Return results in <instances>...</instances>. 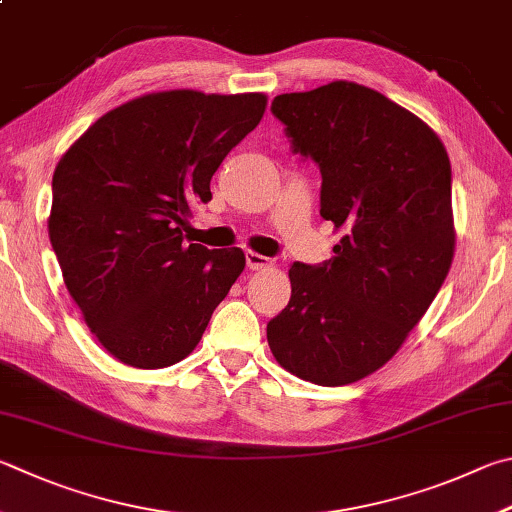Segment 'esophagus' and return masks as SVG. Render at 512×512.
Segmentation results:
<instances>
[{
  "label": "esophagus",
  "mask_w": 512,
  "mask_h": 512,
  "mask_svg": "<svg viewBox=\"0 0 512 512\" xmlns=\"http://www.w3.org/2000/svg\"><path fill=\"white\" fill-rule=\"evenodd\" d=\"M246 264H248L250 271H262V268L271 266V259L264 257V255H259V253H253V250H248V253H246Z\"/></svg>",
  "instance_id": "34e87169"
}]
</instances>
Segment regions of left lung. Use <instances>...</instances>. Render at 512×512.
Here are the masks:
<instances>
[{
	"instance_id": "left-lung-1",
	"label": "left lung",
	"mask_w": 512,
	"mask_h": 512,
	"mask_svg": "<svg viewBox=\"0 0 512 512\" xmlns=\"http://www.w3.org/2000/svg\"><path fill=\"white\" fill-rule=\"evenodd\" d=\"M271 111L293 152L318 163L320 215L342 239L329 262L288 268L291 300L268 322V347L309 383H356L392 360L448 277V152L412 111L356 82L282 94Z\"/></svg>"
}]
</instances>
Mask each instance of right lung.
Wrapping results in <instances>:
<instances>
[{
    "instance_id": "right-lung-1",
    "label": "right lung",
    "mask_w": 512,
    "mask_h": 512,
    "mask_svg": "<svg viewBox=\"0 0 512 512\" xmlns=\"http://www.w3.org/2000/svg\"><path fill=\"white\" fill-rule=\"evenodd\" d=\"M264 94L159 91L107 111L53 172L49 237L64 284L111 356L161 369L190 356L246 266L241 248L185 244Z\"/></svg>"
}]
</instances>
